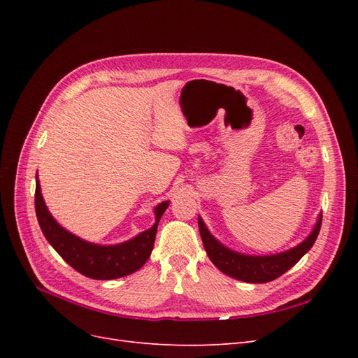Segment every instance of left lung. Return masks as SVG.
Instances as JSON below:
<instances>
[{
    "label": "left lung",
    "instance_id": "left-lung-1",
    "mask_svg": "<svg viewBox=\"0 0 358 358\" xmlns=\"http://www.w3.org/2000/svg\"><path fill=\"white\" fill-rule=\"evenodd\" d=\"M322 215H318V220L310 234L297 246L287 249L284 252L272 255H248L236 252L233 249L222 245L216 237L208 230L204 221L199 216V230L206 252H208L210 262L218 267L222 273L234 279L243 280L249 284H264L270 282L287 270L294 266L299 259L305 255L315 243L320 229H321Z\"/></svg>",
    "mask_w": 358,
    "mask_h": 358
}]
</instances>
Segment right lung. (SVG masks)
Listing matches in <instances>:
<instances>
[{
  "label": "right lung",
  "instance_id": "add662e5",
  "mask_svg": "<svg viewBox=\"0 0 358 358\" xmlns=\"http://www.w3.org/2000/svg\"><path fill=\"white\" fill-rule=\"evenodd\" d=\"M169 204L167 200L155 206V222L149 230L122 243L99 245L80 239L57 222L43 200L38 175H36V213L43 234L64 262L91 279L110 280L137 272L152 252L158 222Z\"/></svg>",
  "mask_w": 358,
  "mask_h": 358
}]
</instances>
